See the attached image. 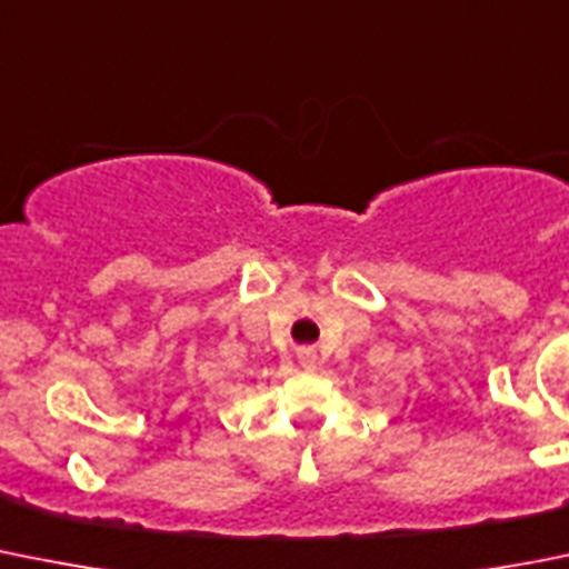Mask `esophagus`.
Returning a JSON list of instances; mask_svg holds the SVG:
<instances>
[{
	"instance_id": "obj_1",
	"label": "esophagus",
	"mask_w": 569,
	"mask_h": 569,
	"mask_svg": "<svg viewBox=\"0 0 569 569\" xmlns=\"http://www.w3.org/2000/svg\"><path fill=\"white\" fill-rule=\"evenodd\" d=\"M300 365L306 370H315L317 368V353L311 348H306V350H300Z\"/></svg>"
}]
</instances>
